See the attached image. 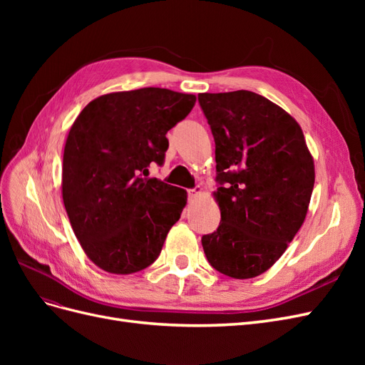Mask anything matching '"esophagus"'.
<instances>
[{"instance_id":"1","label":"esophagus","mask_w":365,"mask_h":365,"mask_svg":"<svg viewBox=\"0 0 365 365\" xmlns=\"http://www.w3.org/2000/svg\"><path fill=\"white\" fill-rule=\"evenodd\" d=\"M202 193V189L201 187H193V189H189L187 190V196H189V201H195L197 196H200Z\"/></svg>"}]
</instances>
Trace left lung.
<instances>
[{"instance_id":"8db88e82","label":"left lung","mask_w":365,"mask_h":365,"mask_svg":"<svg viewBox=\"0 0 365 365\" xmlns=\"http://www.w3.org/2000/svg\"><path fill=\"white\" fill-rule=\"evenodd\" d=\"M216 145L220 224L201 242L233 279L269 269L304 222L315 170L300 125L251 91L197 96Z\"/></svg>"}]
</instances>
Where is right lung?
I'll use <instances>...</instances> for the list:
<instances>
[{
    "label": "right lung",
    "mask_w": 365,
    "mask_h": 365,
    "mask_svg": "<svg viewBox=\"0 0 365 365\" xmlns=\"http://www.w3.org/2000/svg\"><path fill=\"white\" fill-rule=\"evenodd\" d=\"M193 94L165 88L111 93L88 103L63 149L62 197L77 240L98 268L132 274L160 256L187 202L184 189L148 178L163 165Z\"/></svg>",
    "instance_id": "obj_1"
}]
</instances>
